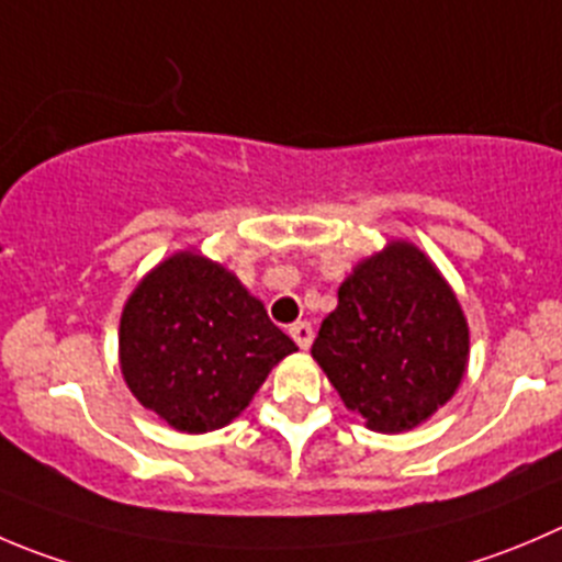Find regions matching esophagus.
I'll return each instance as SVG.
<instances>
[{
	"label": "esophagus",
	"instance_id": "esophagus-1",
	"mask_svg": "<svg viewBox=\"0 0 562 562\" xmlns=\"http://www.w3.org/2000/svg\"><path fill=\"white\" fill-rule=\"evenodd\" d=\"M290 336L295 339V345L301 347V350H308V347H312V339H314V330L308 323H295V325H290Z\"/></svg>",
	"mask_w": 562,
	"mask_h": 562
}]
</instances>
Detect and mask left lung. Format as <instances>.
I'll return each instance as SVG.
<instances>
[{"mask_svg":"<svg viewBox=\"0 0 562 562\" xmlns=\"http://www.w3.org/2000/svg\"><path fill=\"white\" fill-rule=\"evenodd\" d=\"M312 356L370 430L403 432L461 386L469 325L436 265L414 243L392 239L345 278Z\"/></svg>","mask_w":562,"mask_h":562,"instance_id":"8db88e82","label":"left lung"}]
</instances>
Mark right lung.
<instances>
[{"mask_svg": "<svg viewBox=\"0 0 562 562\" xmlns=\"http://www.w3.org/2000/svg\"><path fill=\"white\" fill-rule=\"evenodd\" d=\"M295 350L265 303L195 250H179L143 278L117 330L130 392L181 432L237 419L272 367Z\"/></svg>", "mask_w": 562, "mask_h": 562, "instance_id": "right-lung-1", "label": "right lung"}]
</instances>
